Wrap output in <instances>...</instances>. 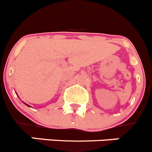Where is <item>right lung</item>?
Segmentation results:
<instances>
[{"mask_svg": "<svg viewBox=\"0 0 152 152\" xmlns=\"http://www.w3.org/2000/svg\"><path fill=\"white\" fill-rule=\"evenodd\" d=\"M26 104V105H27V104ZM27 106H28V105H27Z\"/></svg>", "mask_w": 152, "mask_h": 152, "instance_id": "1", "label": "right lung"}]
</instances>
